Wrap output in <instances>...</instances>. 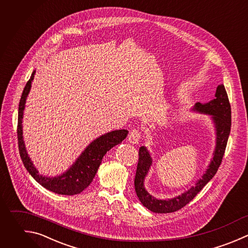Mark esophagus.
<instances>
[{"mask_svg":"<svg viewBox=\"0 0 248 248\" xmlns=\"http://www.w3.org/2000/svg\"><path fill=\"white\" fill-rule=\"evenodd\" d=\"M140 137H141V132L138 129V128H135L133 130H131V132L129 133L128 135V140L135 144V143H139L140 140Z\"/></svg>","mask_w":248,"mask_h":248,"instance_id":"esophagus-1","label":"esophagus"}]
</instances>
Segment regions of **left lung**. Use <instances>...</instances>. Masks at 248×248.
<instances>
[{
    "instance_id": "obj_1",
    "label": "left lung",
    "mask_w": 248,
    "mask_h": 248,
    "mask_svg": "<svg viewBox=\"0 0 248 248\" xmlns=\"http://www.w3.org/2000/svg\"><path fill=\"white\" fill-rule=\"evenodd\" d=\"M193 110L211 115L216 131V146L213 152V158L207 167L205 173H203L202 178L197 181L195 187H191L180 196L169 200H158L151 196L145 190L143 182L152 164V159L146 147H140L139 162L135 176V190L140 202L153 212L170 213L185 206L215 175L222 162L231 131V105L224 85H218L213 100L205 104L197 103Z\"/></svg>"
}]
</instances>
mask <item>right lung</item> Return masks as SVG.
I'll return each mask as SVG.
<instances>
[{
	"label": "right lung",
	"instance_id": "obj_1",
	"mask_svg": "<svg viewBox=\"0 0 248 248\" xmlns=\"http://www.w3.org/2000/svg\"><path fill=\"white\" fill-rule=\"evenodd\" d=\"M35 73L36 71L32 73L30 79L26 83L18 108L17 139L21 160L29 173L46 189L59 195L72 196L79 194L92 182L105 154L109 149H111V147L119 144L124 139H126L128 131L124 129L116 130L99 137L86 147V149L80 154L74 165L66 172L59 176L46 177L43 174H40L38 170L33 165L30 157L28 156L22 136L23 110L25 108L26 99L30 92Z\"/></svg>",
	"mask_w": 248,
	"mask_h": 248
}]
</instances>
